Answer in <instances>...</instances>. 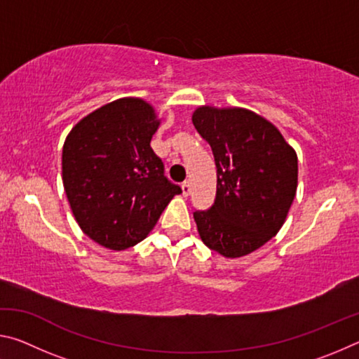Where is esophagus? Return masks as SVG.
<instances>
[{
	"mask_svg": "<svg viewBox=\"0 0 359 359\" xmlns=\"http://www.w3.org/2000/svg\"><path fill=\"white\" fill-rule=\"evenodd\" d=\"M182 193H184V196H188V194L191 193V184H190V182H184V184H182Z\"/></svg>",
	"mask_w": 359,
	"mask_h": 359,
	"instance_id": "34e87169",
	"label": "esophagus"
}]
</instances>
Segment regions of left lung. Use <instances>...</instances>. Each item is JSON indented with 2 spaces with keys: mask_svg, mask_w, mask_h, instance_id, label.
I'll return each mask as SVG.
<instances>
[{
  "mask_svg": "<svg viewBox=\"0 0 359 359\" xmlns=\"http://www.w3.org/2000/svg\"><path fill=\"white\" fill-rule=\"evenodd\" d=\"M191 120L217 168L214 204L193 212L199 236L223 257H244L274 238L287 218L297 187L296 151L247 109L204 106Z\"/></svg>",
  "mask_w": 359,
  "mask_h": 359,
  "instance_id": "obj_1",
  "label": "left lung"
}]
</instances>
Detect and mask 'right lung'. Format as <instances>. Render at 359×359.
Returning a JSON list of instances; mask_svg holds the SVG:
<instances>
[{"label":"right lung","instance_id":"add662e5","mask_svg":"<svg viewBox=\"0 0 359 359\" xmlns=\"http://www.w3.org/2000/svg\"><path fill=\"white\" fill-rule=\"evenodd\" d=\"M160 121L142 100L123 98L96 109L63 145V185L79 226L111 250L145 239L179 185L150 147Z\"/></svg>","mask_w":359,"mask_h":359}]
</instances>
